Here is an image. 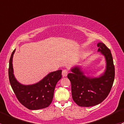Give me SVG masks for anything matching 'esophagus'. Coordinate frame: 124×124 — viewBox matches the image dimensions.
Wrapping results in <instances>:
<instances>
[{
	"label": "esophagus",
	"mask_w": 124,
	"mask_h": 124,
	"mask_svg": "<svg viewBox=\"0 0 124 124\" xmlns=\"http://www.w3.org/2000/svg\"><path fill=\"white\" fill-rule=\"evenodd\" d=\"M68 71H67V70H63L62 72V76H63V77H66V76H67V75H68Z\"/></svg>",
	"instance_id": "obj_1"
}]
</instances>
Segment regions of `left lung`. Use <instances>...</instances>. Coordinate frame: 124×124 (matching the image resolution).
<instances>
[{
	"instance_id": "1",
	"label": "left lung",
	"mask_w": 124,
	"mask_h": 124,
	"mask_svg": "<svg viewBox=\"0 0 124 124\" xmlns=\"http://www.w3.org/2000/svg\"><path fill=\"white\" fill-rule=\"evenodd\" d=\"M97 46L98 52L106 59L104 72L99 77H91L86 76L80 67L76 66L67 76L71 83L72 99L80 107H91L102 102L109 94L114 82L115 67L110 50L102 42Z\"/></svg>"
}]
</instances>
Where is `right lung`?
Returning <instances> with one entry per match:
<instances>
[{"mask_svg": "<svg viewBox=\"0 0 124 124\" xmlns=\"http://www.w3.org/2000/svg\"><path fill=\"white\" fill-rule=\"evenodd\" d=\"M16 49L9 59L8 74L10 84L16 97L22 104L30 110H38L48 107L53 98L55 86L62 78V70L52 72L41 81L33 85H24L15 78L12 58Z\"/></svg>", "mask_w": 124, "mask_h": 124, "instance_id": "obj_1", "label": "right lung"}]
</instances>
